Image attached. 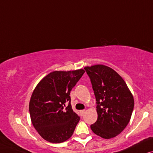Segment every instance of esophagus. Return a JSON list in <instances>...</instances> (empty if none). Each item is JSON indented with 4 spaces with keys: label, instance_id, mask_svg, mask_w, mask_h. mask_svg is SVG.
Returning a JSON list of instances; mask_svg holds the SVG:
<instances>
[{
    "label": "esophagus",
    "instance_id": "esophagus-1",
    "mask_svg": "<svg viewBox=\"0 0 153 153\" xmlns=\"http://www.w3.org/2000/svg\"><path fill=\"white\" fill-rule=\"evenodd\" d=\"M85 113V110H82V111H80V113L81 116H83V115H84Z\"/></svg>",
    "mask_w": 153,
    "mask_h": 153
}]
</instances>
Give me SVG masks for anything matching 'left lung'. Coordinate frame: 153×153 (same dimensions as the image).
Segmentation results:
<instances>
[{"instance_id":"8db88e82","label":"left lung","mask_w":153,"mask_h":153,"mask_svg":"<svg viewBox=\"0 0 153 153\" xmlns=\"http://www.w3.org/2000/svg\"><path fill=\"white\" fill-rule=\"evenodd\" d=\"M90 78L97 101V120L91 129L101 138H111L127 127L134 110L131 91L118 73L104 65L85 68Z\"/></svg>"}]
</instances>
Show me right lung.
<instances>
[{
  "instance_id": "obj_1",
  "label": "right lung",
  "mask_w": 153,
  "mask_h": 153,
  "mask_svg": "<svg viewBox=\"0 0 153 153\" xmlns=\"http://www.w3.org/2000/svg\"><path fill=\"white\" fill-rule=\"evenodd\" d=\"M84 73L83 69L53 71L33 91L29 102L30 120L47 141L62 143L73 135L80 118L71 108L70 93ZM66 102L69 105L65 108Z\"/></svg>"
}]
</instances>
